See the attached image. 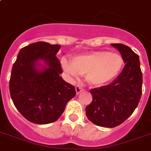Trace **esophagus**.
<instances>
[{"mask_svg":"<svg viewBox=\"0 0 151 151\" xmlns=\"http://www.w3.org/2000/svg\"><path fill=\"white\" fill-rule=\"evenodd\" d=\"M83 87L81 86H79V85H77L76 86V91L77 94H78V93H80L81 91H83Z\"/></svg>","mask_w":151,"mask_h":151,"instance_id":"obj_1","label":"esophagus"}]
</instances>
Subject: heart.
<instances>
[{"mask_svg":"<svg viewBox=\"0 0 151 151\" xmlns=\"http://www.w3.org/2000/svg\"><path fill=\"white\" fill-rule=\"evenodd\" d=\"M123 57L116 52L96 51L75 56L72 62L62 58V64L67 73L73 76L85 75L93 86H103L117 76L123 66Z\"/></svg>","mask_w":151,"mask_h":151,"instance_id":"1","label":"heart"}]
</instances>
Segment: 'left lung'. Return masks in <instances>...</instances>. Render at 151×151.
I'll use <instances>...</instances> for the list:
<instances>
[{"instance_id":"left-lung-1","label":"left lung","mask_w":151,"mask_h":151,"mask_svg":"<svg viewBox=\"0 0 151 151\" xmlns=\"http://www.w3.org/2000/svg\"><path fill=\"white\" fill-rule=\"evenodd\" d=\"M123 57L124 68L110 84L90 89L92 103L86 108L89 121L99 127L120 125L134 113L142 94L143 75L139 56L123 44H112Z\"/></svg>"}]
</instances>
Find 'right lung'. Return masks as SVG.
I'll use <instances>...</instances> for the list:
<instances>
[{"label": "right lung", "instance_id": "obj_1", "mask_svg": "<svg viewBox=\"0 0 151 151\" xmlns=\"http://www.w3.org/2000/svg\"><path fill=\"white\" fill-rule=\"evenodd\" d=\"M60 48L45 42L32 43L20 50L13 65L11 97L20 113L32 123L55 122L76 94L75 86L60 76L62 68L55 56ZM38 60H44L47 67L38 70Z\"/></svg>", "mask_w": 151, "mask_h": 151}]
</instances>
